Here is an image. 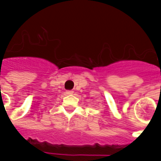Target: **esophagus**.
<instances>
[{
	"mask_svg": "<svg viewBox=\"0 0 161 161\" xmlns=\"http://www.w3.org/2000/svg\"><path fill=\"white\" fill-rule=\"evenodd\" d=\"M66 95H71V94H73V91H66Z\"/></svg>",
	"mask_w": 161,
	"mask_h": 161,
	"instance_id": "34e87169",
	"label": "esophagus"
}]
</instances>
